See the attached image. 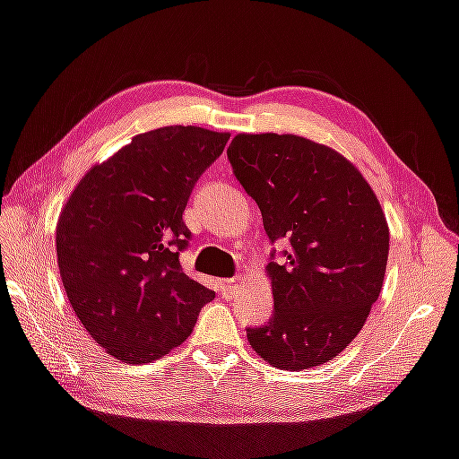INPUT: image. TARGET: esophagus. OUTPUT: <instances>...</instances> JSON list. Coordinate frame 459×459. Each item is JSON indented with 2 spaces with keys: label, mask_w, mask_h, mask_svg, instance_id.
Masks as SVG:
<instances>
[{
  "label": "esophagus",
  "mask_w": 459,
  "mask_h": 459,
  "mask_svg": "<svg viewBox=\"0 0 459 459\" xmlns=\"http://www.w3.org/2000/svg\"><path fill=\"white\" fill-rule=\"evenodd\" d=\"M242 276H234V279H228L221 282V292L225 297H234L236 292L239 290V287H242Z\"/></svg>",
  "instance_id": "34e87169"
}]
</instances>
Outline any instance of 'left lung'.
Listing matches in <instances>:
<instances>
[{"mask_svg": "<svg viewBox=\"0 0 459 459\" xmlns=\"http://www.w3.org/2000/svg\"><path fill=\"white\" fill-rule=\"evenodd\" d=\"M234 175L256 201L270 242L274 311L247 327L252 350L281 370H307L345 350L380 295L388 225L377 195L335 150L292 134H238Z\"/></svg>", "mask_w": 459, "mask_h": 459, "instance_id": "left-lung-1", "label": "left lung"}]
</instances>
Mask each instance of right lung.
I'll use <instances>...</instances> for the list:
<instances>
[{"instance_id": "1", "label": "right lung", "mask_w": 459, "mask_h": 459, "mask_svg": "<svg viewBox=\"0 0 459 459\" xmlns=\"http://www.w3.org/2000/svg\"><path fill=\"white\" fill-rule=\"evenodd\" d=\"M230 134L167 126L138 134L87 172L56 223L63 287L109 356L148 364L191 335L215 292L183 273V212Z\"/></svg>"}]
</instances>
